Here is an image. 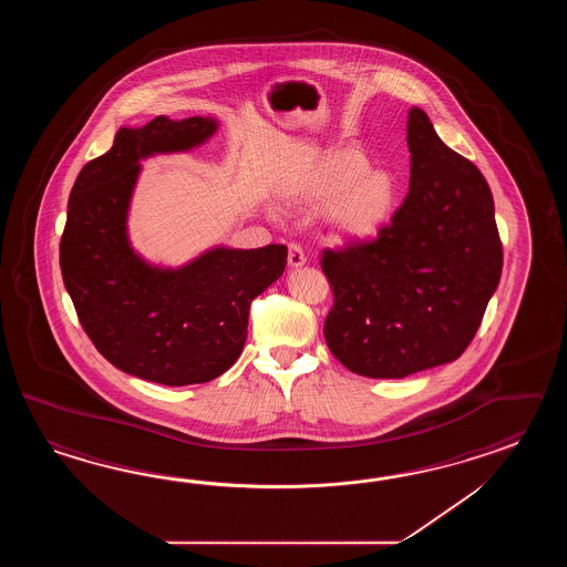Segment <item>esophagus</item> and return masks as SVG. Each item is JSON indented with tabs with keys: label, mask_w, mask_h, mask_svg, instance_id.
Returning <instances> with one entry per match:
<instances>
[{
	"label": "esophagus",
	"mask_w": 567,
	"mask_h": 567,
	"mask_svg": "<svg viewBox=\"0 0 567 567\" xmlns=\"http://www.w3.org/2000/svg\"><path fill=\"white\" fill-rule=\"evenodd\" d=\"M288 264L289 267H301L306 264V254L298 243H289Z\"/></svg>",
	"instance_id": "1"
}]
</instances>
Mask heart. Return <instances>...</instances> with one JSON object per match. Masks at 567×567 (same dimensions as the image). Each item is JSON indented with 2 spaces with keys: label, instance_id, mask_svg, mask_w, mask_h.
Returning a JSON list of instances; mask_svg holds the SVG:
<instances>
[{
  "label": "heart",
  "instance_id": "b5f03b06",
  "mask_svg": "<svg viewBox=\"0 0 567 567\" xmlns=\"http://www.w3.org/2000/svg\"><path fill=\"white\" fill-rule=\"evenodd\" d=\"M369 164L361 150H332L301 176L291 196L301 203L328 200L326 225L338 239H371L393 215L398 186L391 174Z\"/></svg>",
  "mask_w": 567,
  "mask_h": 567
}]
</instances>
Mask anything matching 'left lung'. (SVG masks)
<instances>
[{"label":"left lung","instance_id":"obj_1","mask_svg":"<svg viewBox=\"0 0 567 567\" xmlns=\"http://www.w3.org/2000/svg\"><path fill=\"white\" fill-rule=\"evenodd\" d=\"M410 193L373 241L324 249L330 352L352 373L403 379L468 349L503 271L493 194L425 111L408 120Z\"/></svg>","mask_w":567,"mask_h":567}]
</instances>
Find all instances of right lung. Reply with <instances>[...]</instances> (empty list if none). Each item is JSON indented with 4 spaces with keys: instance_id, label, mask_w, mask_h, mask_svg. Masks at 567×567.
<instances>
[{
    "instance_id": "right-lung-1",
    "label": "right lung",
    "mask_w": 567,
    "mask_h": 567,
    "mask_svg": "<svg viewBox=\"0 0 567 567\" xmlns=\"http://www.w3.org/2000/svg\"><path fill=\"white\" fill-rule=\"evenodd\" d=\"M217 132L210 117L121 127L74 181L61 239L64 288L95 349L159 385L206 383L239 359L251 301L286 269L288 247H217L178 269L145 264L127 239L140 159L184 152Z\"/></svg>"
}]
</instances>
